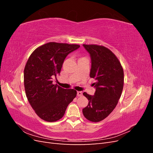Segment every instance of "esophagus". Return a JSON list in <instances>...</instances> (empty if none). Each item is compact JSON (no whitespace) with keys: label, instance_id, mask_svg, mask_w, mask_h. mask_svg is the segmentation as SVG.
<instances>
[{"label":"esophagus","instance_id":"34e87169","mask_svg":"<svg viewBox=\"0 0 153 153\" xmlns=\"http://www.w3.org/2000/svg\"><path fill=\"white\" fill-rule=\"evenodd\" d=\"M83 95V93L82 91H78L77 92V96H82Z\"/></svg>","mask_w":153,"mask_h":153}]
</instances>
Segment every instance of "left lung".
<instances>
[{"label":"left lung","instance_id":"obj_1","mask_svg":"<svg viewBox=\"0 0 153 153\" xmlns=\"http://www.w3.org/2000/svg\"><path fill=\"white\" fill-rule=\"evenodd\" d=\"M91 59L90 77L96 80L94 95L84 94L89 103L82 112L91 122L102 121L112 112L121 98L124 85V71L115 54L103 46L83 45Z\"/></svg>","mask_w":153,"mask_h":153}]
</instances>
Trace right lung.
Listing matches in <instances>:
<instances>
[{"mask_svg":"<svg viewBox=\"0 0 153 153\" xmlns=\"http://www.w3.org/2000/svg\"><path fill=\"white\" fill-rule=\"evenodd\" d=\"M78 45L50 42L31 53L24 69V86L27 100L36 114L44 121L61 119L67 106L76 96V91L53 84V77L61 73L67 55Z\"/></svg>","mask_w":153,"mask_h":153,"instance_id":"obj_1","label":"right lung"}]
</instances>
